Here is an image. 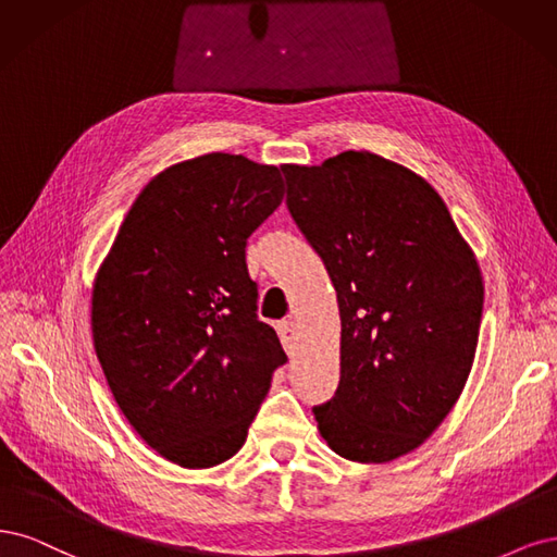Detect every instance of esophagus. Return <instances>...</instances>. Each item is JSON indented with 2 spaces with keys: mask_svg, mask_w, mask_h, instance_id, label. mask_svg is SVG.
I'll return each instance as SVG.
<instances>
[{
  "mask_svg": "<svg viewBox=\"0 0 557 557\" xmlns=\"http://www.w3.org/2000/svg\"><path fill=\"white\" fill-rule=\"evenodd\" d=\"M277 333H280V339H282L286 354H294V349H296V326H294V321H280Z\"/></svg>",
  "mask_w": 557,
  "mask_h": 557,
  "instance_id": "34e87169",
  "label": "esophagus"
}]
</instances>
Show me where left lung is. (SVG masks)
<instances>
[{"mask_svg":"<svg viewBox=\"0 0 557 557\" xmlns=\"http://www.w3.org/2000/svg\"><path fill=\"white\" fill-rule=\"evenodd\" d=\"M286 206L339 305V386L314 407L337 456L388 462L454 409L481 326L483 280L442 196L372 152L282 166Z\"/></svg>","mask_w":557,"mask_h":557,"instance_id":"left-lung-1","label":"left lung"}]
</instances>
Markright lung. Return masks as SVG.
I'll return each mask as SVG.
<instances>
[{
	"instance_id": "add662e5",
	"label": "right lung",
	"mask_w": 557,
	"mask_h": 557,
	"mask_svg": "<svg viewBox=\"0 0 557 557\" xmlns=\"http://www.w3.org/2000/svg\"><path fill=\"white\" fill-rule=\"evenodd\" d=\"M284 199L277 166L210 152L154 175L92 286L95 351L124 419L189 470L240 451L275 368L245 245Z\"/></svg>"
}]
</instances>
